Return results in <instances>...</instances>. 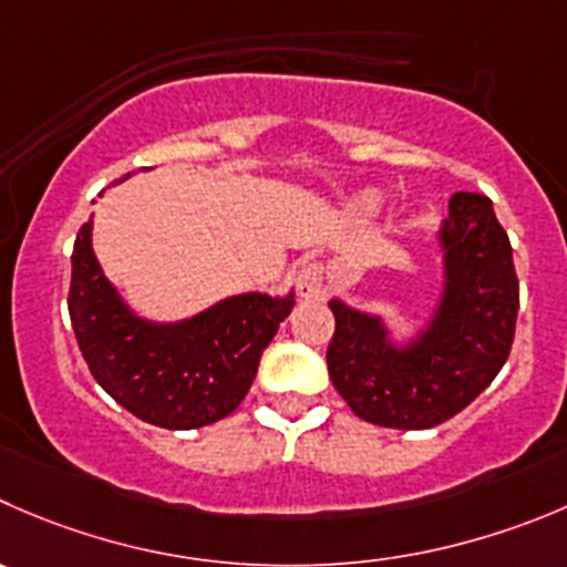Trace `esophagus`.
<instances>
[{"label":"esophagus","mask_w":567,"mask_h":567,"mask_svg":"<svg viewBox=\"0 0 567 567\" xmlns=\"http://www.w3.org/2000/svg\"><path fill=\"white\" fill-rule=\"evenodd\" d=\"M328 289V275L320 261H306L295 269V292L303 300H322Z\"/></svg>","instance_id":"obj_1"}]
</instances>
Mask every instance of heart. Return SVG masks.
<instances>
[{
    "label": "heart",
    "mask_w": 567,
    "mask_h": 567,
    "mask_svg": "<svg viewBox=\"0 0 567 567\" xmlns=\"http://www.w3.org/2000/svg\"><path fill=\"white\" fill-rule=\"evenodd\" d=\"M361 208H368V212H370V208H375V203H364V206H361Z\"/></svg>",
    "instance_id": "b5f03b06"
}]
</instances>
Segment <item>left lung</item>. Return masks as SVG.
Instances as JSON below:
<instances>
[{
	"mask_svg": "<svg viewBox=\"0 0 567 567\" xmlns=\"http://www.w3.org/2000/svg\"><path fill=\"white\" fill-rule=\"evenodd\" d=\"M449 287L431 331L406 353L386 344L373 317L331 303L328 375L355 417L386 429H434L476 401L515 339L512 245L484 194L460 192L442 228Z\"/></svg>",
	"mask_w": 567,
	"mask_h": 567,
	"instance_id": "obj_1",
	"label": "left lung"
}]
</instances>
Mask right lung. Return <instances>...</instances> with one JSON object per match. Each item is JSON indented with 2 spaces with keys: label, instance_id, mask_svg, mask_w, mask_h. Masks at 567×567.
<instances>
[{
  "label": "right lung",
  "instance_id": "right-lung-1",
  "mask_svg": "<svg viewBox=\"0 0 567 567\" xmlns=\"http://www.w3.org/2000/svg\"><path fill=\"white\" fill-rule=\"evenodd\" d=\"M66 303L96 384L144 423L183 431L217 423L245 401L264 348L295 300L239 295L188 322L153 326L116 298L85 223L74 239Z\"/></svg>",
  "mask_w": 567,
  "mask_h": 567
}]
</instances>
